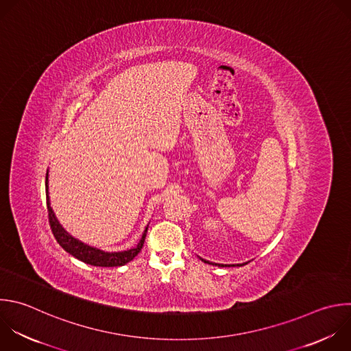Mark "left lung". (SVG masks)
Listing matches in <instances>:
<instances>
[{"mask_svg": "<svg viewBox=\"0 0 351 351\" xmlns=\"http://www.w3.org/2000/svg\"><path fill=\"white\" fill-rule=\"evenodd\" d=\"M202 261H204V259H202ZM204 262H205V263H209V262H206V261H204ZM209 265H210V263H209ZM217 266H223V265H217ZM237 266H239V265H237ZM240 266H243V265H240Z\"/></svg>", "mask_w": 351, "mask_h": 351, "instance_id": "1", "label": "left lung"}]
</instances>
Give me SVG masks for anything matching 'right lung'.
Wrapping results in <instances>:
<instances>
[{
  "label": "right lung",
  "mask_w": 351,
  "mask_h": 351,
  "mask_svg": "<svg viewBox=\"0 0 351 351\" xmlns=\"http://www.w3.org/2000/svg\"><path fill=\"white\" fill-rule=\"evenodd\" d=\"M45 189H47V208H48V219H49V226L51 230L53 232V237L56 239L58 244L70 255H73L74 258H77L78 261L92 265V266H99V267H117V266H124L128 262H131L143 248L145 244V239H146V232H147V227L143 232L141 243L130 250V251H123V252H103L100 250H96L93 247L85 245L84 243L75 240L74 237H71L69 232H66L62 226L59 224L58 219L55 217V213L51 208L49 204V197H48V172H47V178H45Z\"/></svg>",
  "instance_id": "1"
}]
</instances>
